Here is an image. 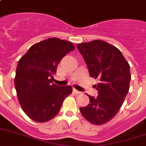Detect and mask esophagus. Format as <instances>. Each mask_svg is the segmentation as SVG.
Returning a JSON list of instances; mask_svg holds the SVG:
<instances>
[{
  "instance_id": "34e87169",
  "label": "esophagus",
  "mask_w": 146,
  "mask_h": 146,
  "mask_svg": "<svg viewBox=\"0 0 146 146\" xmlns=\"http://www.w3.org/2000/svg\"><path fill=\"white\" fill-rule=\"evenodd\" d=\"M73 92H74V93H75V94H81V92H79V91H78V90H76L75 88H73Z\"/></svg>"
}]
</instances>
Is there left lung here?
Segmentation results:
<instances>
[{"instance_id": "8db88e82", "label": "left lung", "mask_w": 146, "mask_h": 146, "mask_svg": "<svg viewBox=\"0 0 146 146\" xmlns=\"http://www.w3.org/2000/svg\"><path fill=\"white\" fill-rule=\"evenodd\" d=\"M91 78H98V96L88 95L89 103L80 108L82 115L94 125L110 121L121 108L129 90L130 66L121 52L106 41L78 43Z\"/></svg>"}]
</instances>
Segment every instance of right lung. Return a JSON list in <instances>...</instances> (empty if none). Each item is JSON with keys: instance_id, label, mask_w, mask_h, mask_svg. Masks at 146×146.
<instances>
[{"instance_id": "right-lung-1", "label": "right lung", "mask_w": 146, "mask_h": 146, "mask_svg": "<svg viewBox=\"0 0 146 146\" xmlns=\"http://www.w3.org/2000/svg\"><path fill=\"white\" fill-rule=\"evenodd\" d=\"M75 48L72 42L57 37L32 45L19 60L15 86L25 114L37 123H45L59 113L63 102L72 92L70 86L52 83L61 59Z\"/></svg>"}]
</instances>
